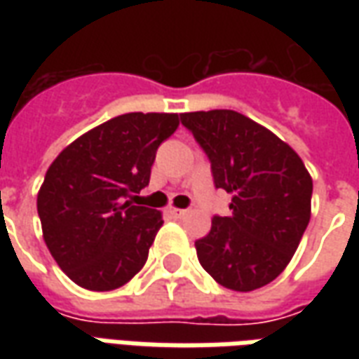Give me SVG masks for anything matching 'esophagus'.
I'll return each mask as SVG.
<instances>
[{
  "label": "esophagus",
  "instance_id": "34e87169",
  "mask_svg": "<svg viewBox=\"0 0 359 359\" xmlns=\"http://www.w3.org/2000/svg\"><path fill=\"white\" fill-rule=\"evenodd\" d=\"M169 215H172L175 219H182L187 215V210H177V208H169Z\"/></svg>",
  "mask_w": 359,
  "mask_h": 359
}]
</instances>
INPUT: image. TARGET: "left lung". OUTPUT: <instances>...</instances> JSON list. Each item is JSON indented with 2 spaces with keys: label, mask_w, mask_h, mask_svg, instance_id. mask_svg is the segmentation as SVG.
<instances>
[{
  "label": "left lung",
  "mask_w": 359,
  "mask_h": 359,
  "mask_svg": "<svg viewBox=\"0 0 359 359\" xmlns=\"http://www.w3.org/2000/svg\"><path fill=\"white\" fill-rule=\"evenodd\" d=\"M208 154L215 187L233 196L231 215L213 217L196 241L200 264L219 285L250 292L285 271L311 217L309 177L300 156L256 121L233 109L182 113Z\"/></svg>",
  "instance_id": "8db88e82"
}]
</instances>
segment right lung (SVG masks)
I'll use <instances>...</instances> for the list:
<instances>
[{
	"label": "right lung",
	"instance_id": "right-lung-1",
	"mask_svg": "<svg viewBox=\"0 0 359 359\" xmlns=\"http://www.w3.org/2000/svg\"><path fill=\"white\" fill-rule=\"evenodd\" d=\"M179 123L177 113H125L53 159L36 203L43 242L73 283L107 292L144 267L163 217L126 198L148 187L157 148Z\"/></svg>",
	"mask_w": 359,
	"mask_h": 359
}]
</instances>
